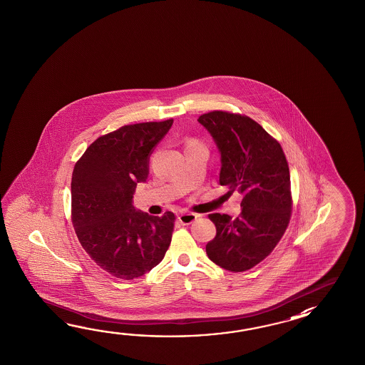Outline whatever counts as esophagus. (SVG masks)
Returning <instances> with one entry per match:
<instances>
[{
    "label": "esophagus",
    "instance_id": "obj_1",
    "mask_svg": "<svg viewBox=\"0 0 365 365\" xmlns=\"http://www.w3.org/2000/svg\"><path fill=\"white\" fill-rule=\"evenodd\" d=\"M198 217L197 214H193V212H181L179 215V220L181 225H192L194 220Z\"/></svg>",
    "mask_w": 365,
    "mask_h": 365
}]
</instances>
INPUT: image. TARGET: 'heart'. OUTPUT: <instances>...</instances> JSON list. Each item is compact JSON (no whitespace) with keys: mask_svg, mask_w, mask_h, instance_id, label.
<instances>
[{"mask_svg":"<svg viewBox=\"0 0 365 365\" xmlns=\"http://www.w3.org/2000/svg\"><path fill=\"white\" fill-rule=\"evenodd\" d=\"M190 143H195V142H190Z\"/></svg>","mask_w":365,"mask_h":365,"instance_id":"heart-1","label":"heart"}]
</instances>
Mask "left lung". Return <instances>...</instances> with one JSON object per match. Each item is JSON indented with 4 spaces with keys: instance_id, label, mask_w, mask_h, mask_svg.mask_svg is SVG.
I'll list each match as a JSON object with an SVG mask.
<instances>
[{
    "instance_id": "obj_1",
    "label": "left lung",
    "mask_w": 365,
    "mask_h": 365,
    "mask_svg": "<svg viewBox=\"0 0 365 365\" xmlns=\"http://www.w3.org/2000/svg\"><path fill=\"white\" fill-rule=\"evenodd\" d=\"M198 123L220 153V185L242 194L236 219L210 214L217 236L206 253L228 272H245L269 256L287 230L292 210L287 159L279 142L250 117L212 110Z\"/></svg>"
}]
</instances>
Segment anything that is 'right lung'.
<instances>
[{
    "instance_id": "1",
    "label": "right lung",
    "mask_w": 365,
    "mask_h": 365,
    "mask_svg": "<svg viewBox=\"0 0 365 365\" xmlns=\"http://www.w3.org/2000/svg\"><path fill=\"white\" fill-rule=\"evenodd\" d=\"M173 120L125 125L93 142L74 165L71 222L93 262L120 279L142 277L164 258L175 214L137 211L133 194Z\"/></svg>"
}]
</instances>
